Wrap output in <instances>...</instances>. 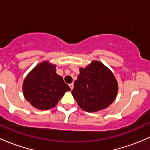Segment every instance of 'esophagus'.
Listing matches in <instances>:
<instances>
[{
	"label": "esophagus",
	"mask_w": 150,
	"mask_h": 150,
	"mask_svg": "<svg viewBox=\"0 0 150 150\" xmlns=\"http://www.w3.org/2000/svg\"><path fill=\"white\" fill-rule=\"evenodd\" d=\"M69 86H70V89H71V90H72V89H73V88H74V85H73V83L70 84V85H69Z\"/></svg>",
	"instance_id": "obj_1"
}]
</instances>
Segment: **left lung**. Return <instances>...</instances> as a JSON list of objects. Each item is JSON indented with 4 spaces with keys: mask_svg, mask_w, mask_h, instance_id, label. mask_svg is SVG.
<instances>
[{
    "mask_svg": "<svg viewBox=\"0 0 150 150\" xmlns=\"http://www.w3.org/2000/svg\"><path fill=\"white\" fill-rule=\"evenodd\" d=\"M72 94L79 106L92 112L105 109L114 101L118 86L114 75L103 64L93 61L80 69Z\"/></svg>",
    "mask_w": 150,
    "mask_h": 150,
    "instance_id": "8db88e82",
    "label": "left lung"
}]
</instances>
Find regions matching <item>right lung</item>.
<instances>
[{"instance_id":"obj_1","label":"right lung","mask_w":150,"mask_h":150,"mask_svg":"<svg viewBox=\"0 0 150 150\" xmlns=\"http://www.w3.org/2000/svg\"><path fill=\"white\" fill-rule=\"evenodd\" d=\"M55 72V65L43 62L36 66L25 79L23 85L25 98L38 109L52 108L65 92L70 90L62 77Z\"/></svg>"}]
</instances>
